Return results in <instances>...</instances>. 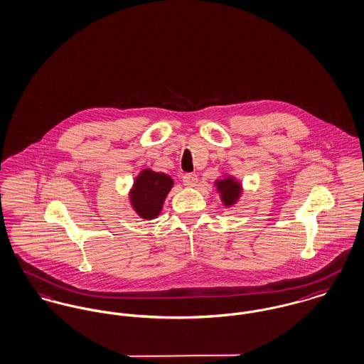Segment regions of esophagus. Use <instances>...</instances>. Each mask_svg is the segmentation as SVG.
Returning a JSON list of instances; mask_svg holds the SVG:
<instances>
[{"label":"esophagus","instance_id":"34e87169","mask_svg":"<svg viewBox=\"0 0 364 364\" xmlns=\"http://www.w3.org/2000/svg\"><path fill=\"white\" fill-rule=\"evenodd\" d=\"M182 182L186 188H193L198 183V175L196 173H185L182 178Z\"/></svg>","mask_w":364,"mask_h":364}]
</instances>
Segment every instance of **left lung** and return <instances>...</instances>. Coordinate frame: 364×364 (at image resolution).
<instances>
[{
	"label": "left lung",
	"mask_w": 364,
	"mask_h": 364,
	"mask_svg": "<svg viewBox=\"0 0 364 364\" xmlns=\"http://www.w3.org/2000/svg\"><path fill=\"white\" fill-rule=\"evenodd\" d=\"M217 192L220 193L221 201L225 207H232L236 204V201L242 195V185L233 178V176H225L223 179L215 181Z\"/></svg>",
	"instance_id": "left-lung-1"
}]
</instances>
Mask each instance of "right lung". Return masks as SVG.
<instances>
[{"mask_svg":"<svg viewBox=\"0 0 364 364\" xmlns=\"http://www.w3.org/2000/svg\"><path fill=\"white\" fill-rule=\"evenodd\" d=\"M173 181L169 175L163 172H154L150 168L140 171L134 178L129 193L131 205L136 214L144 220L156 218L161 210L169 193Z\"/></svg>","mask_w":364,"mask_h":364,"instance_id":"obj_1","label":"right lung"}]
</instances>
